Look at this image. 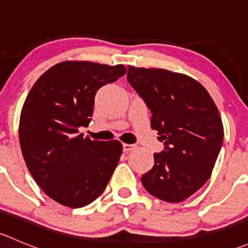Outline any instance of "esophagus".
Returning a JSON list of instances; mask_svg holds the SVG:
<instances>
[{
	"mask_svg": "<svg viewBox=\"0 0 248 248\" xmlns=\"http://www.w3.org/2000/svg\"><path fill=\"white\" fill-rule=\"evenodd\" d=\"M122 147H124V152H128V151H132V150L136 149L137 145L136 144H124L122 145Z\"/></svg>",
	"mask_w": 248,
	"mask_h": 248,
	"instance_id": "1",
	"label": "esophagus"
}]
</instances>
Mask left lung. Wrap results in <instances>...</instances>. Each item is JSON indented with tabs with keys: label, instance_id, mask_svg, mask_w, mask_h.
<instances>
[{
	"label": "left lung",
	"instance_id": "obj_1",
	"mask_svg": "<svg viewBox=\"0 0 248 248\" xmlns=\"http://www.w3.org/2000/svg\"><path fill=\"white\" fill-rule=\"evenodd\" d=\"M127 79L151 110V128L164 144L142 185L161 201L184 202L210 179L218 157L224 136L218 109L206 89L185 74L128 66Z\"/></svg>",
	"mask_w": 248,
	"mask_h": 248
}]
</instances>
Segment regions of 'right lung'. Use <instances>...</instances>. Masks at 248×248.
Returning a JSON list of instances; mask_svg holds the SVG:
<instances>
[{"label": "right lung", "instance_id": "right-lung-1", "mask_svg": "<svg viewBox=\"0 0 248 248\" xmlns=\"http://www.w3.org/2000/svg\"><path fill=\"white\" fill-rule=\"evenodd\" d=\"M124 74L122 64L60 62L27 94L19 124L22 156L38 186L59 204L86 206L106 189L122 144L84 138L79 127L89 126L98 89Z\"/></svg>", "mask_w": 248, "mask_h": 248}]
</instances>
